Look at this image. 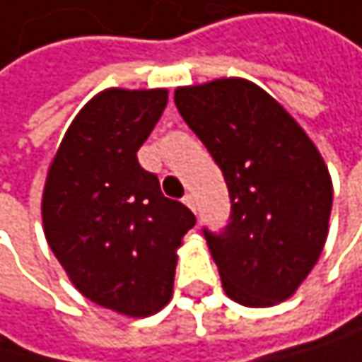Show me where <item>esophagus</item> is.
Here are the masks:
<instances>
[{
	"mask_svg": "<svg viewBox=\"0 0 362 362\" xmlns=\"http://www.w3.org/2000/svg\"><path fill=\"white\" fill-rule=\"evenodd\" d=\"M183 203H185L192 211H196V198H194V194H185V196H183Z\"/></svg>",
	"mask_w": 362,
	"mask_h": 362,
	"instance_id": "obj_1",
	"label": "esophagus"
}]
</instances>
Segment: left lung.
<instances>
[{
  "label": "left lung",
  "instance_id": "obj_1",
  "mask_svg": "<svg viewBox=\"0 0 362 362\" xmlns=\"http://www.w3.org/2000/svg\"><path fill=\"white\" fill-rule=\"evenodd\" d=\"M175 103L228 187V224L203 228L226 296L244 306L291 298L328 238L332 181L317 146L242 77L177 88Z\"/></svg>",
  "mask_w": 362,
  "mask_h": 362
}]
</instances>
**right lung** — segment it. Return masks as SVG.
I'll use <instances>...</instances> for the list:
<instances>
[{
  "mask_svg": "<svg viewBox=\"0 0 362 362\" xmlns=\"http://www.w3.org/2000/svg\"><path fill=\"white\" fill-rule=\"evenodd\" d=\"M168 90L107 88L66 129L42 189L49 248L81 296L127 317L173 298L177 248L194 214L138 161Z\"/></svg>",
  "mask_w": 362,
  "mask_h": 362,
  "instance_id": "1",
  "label": "right lung"
}]
</instances>
